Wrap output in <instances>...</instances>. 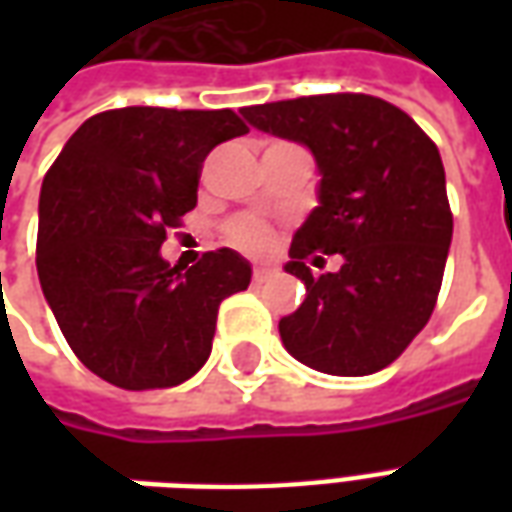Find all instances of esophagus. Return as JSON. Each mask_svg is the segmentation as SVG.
I'll list each match as a JSON object with an SVG mask.
<instances>
[{
  "instance_id": "34e87169",
  "label": "esophagus",
  "mask_w": 512,
  "mask_h": 512,
  "mask_svg": "<svg viewBox=\"0 0 512 512\" xmlns=\"http://www.w3.org/2000/svg\"><path fill=\"white\" fill-rule=\"evenodd\" d=\"M274 274V268L268 266H255V271H252V279H255V285H263L268 277Z\"/></svg>"
}]
</instances>
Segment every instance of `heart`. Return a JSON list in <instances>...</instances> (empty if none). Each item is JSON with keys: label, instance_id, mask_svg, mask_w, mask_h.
I'll return each mask as SVG.
<instances>
[{"label": "heart", "instance_id": "b5f03b06", "mask_svg": "<svg viewBox=\"0 0 512 512\" xmlns=\"http://www.w3.org/2000/svg\"><path fill=\"white\" fill-rule=\"evenodd\" d=\"M230 238H233L235 246L249 249V252H266L268 246H271V233L263 224L252 222V219L235 222L233 230H230Z\"/></svg>", "mask_w": 512, "mask_h": 512}]
</instances>
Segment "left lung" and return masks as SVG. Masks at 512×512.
<instances>
[{"instance_id":"left-lung-1","label":"left lung","mask_w":512,"mask_h":512,"mask_svg":"<svg viewBox=\"0 0 512 512\" xmlns=\"http://www.w3.org/2000/svg\"><path fill=\"white\" fill-rule=\"evenodd\" d=\"M249 126L299 142L321 175L285 271L307 288L279 321L293 359L329 376H370L392 365L436 307L452 241L439 147L381 98L334 93L244 106ZM344 266L312 278L310 254ZM321 260V257H318Z\"/></svg>"}]
</instances>
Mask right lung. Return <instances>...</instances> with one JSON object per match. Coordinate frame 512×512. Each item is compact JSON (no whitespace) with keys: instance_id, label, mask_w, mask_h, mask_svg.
<instances>
[{"instance_id":"obj_1","label":"right lung","mask_w":512,"mask_h":512,"mask_svg":"<svg viewBox=\"0 0 512 512\" xmlns=\"http://www.w3.org/2000/svg\"><path fill=\"white\" fill-rule=\"evenodd\" d=\"M249 128L230 109L126 106L84 120L43 178L38 277L65 340L120 389H167L211 356L219 304L252 279L233 249L161 257L197 205L205 156Z\"/></svg>"}]
</instances>
